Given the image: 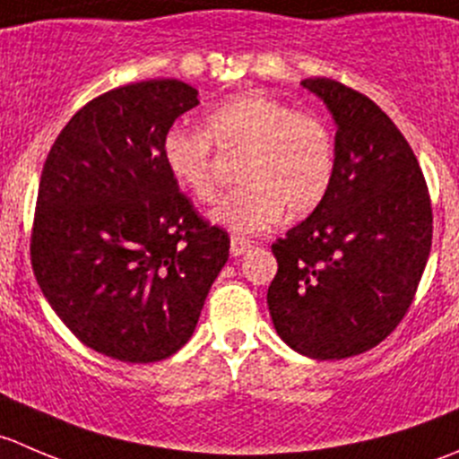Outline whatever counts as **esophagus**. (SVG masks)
<instances>
[{"instance_id":"1","label":"esophagus","mask_w":459,"mask_h":459,"mask_svg":"<svg viewBox=\"0 0 459 459\" xmlns=\"http://www.w3.org/2000/svg\"><path fill=\"white\" fill-rule=\"evenodd\" d=\"M253 248V242H248V239L244 238H238V235H233V239H230V255H244L247 251H251Z\"/></svg>"}]
</instances>
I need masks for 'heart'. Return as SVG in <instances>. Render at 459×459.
Listing matches in <instances>:
<instances>
[{
  "mask_svg": "<svg viewBox=\"0 0 459 459\" xmlns=\"http://www.w3.org/2000/svg\"><path fill=\"white\" fill-rule=\"evenodd\" d=\"M206 131L173 126L161 157L175 182L197 202L217 195L216 143L242 155L238 188L212 208V220L238 235L271 229L281 215L302 220L326 197L335 173V142L322 117L293 110L262 91L229 97L206 115Z\"/></svg>",
  "mask_w": 459,
  "mask_h": 459,
  "instance_id": "obj_1",
  "label": "heart"
}]
</instances>
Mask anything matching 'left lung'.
I'll return each instance as SVG.
<instances>
[{
  "label": "left lung",
  "mask_w": 459,
  "mask_h": 459,
  "mask_svg": "<svg viewBox=\"0 0 459 459\" xmlns=\"http://www.w3.org/2000/svg\"><path fill=\"white\" fill-rule=\"evenodd\" d=\"M302 86L335 117V173L316 211L273 244L266 302L290 349L344 359L386 340L413 304L433 208L413 148L373 100L328 77Z\"/></svg>",
  "instance_id": "left-lung-1"
}]
</instances>
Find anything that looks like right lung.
I'll list each match as a JSON object with an SVG mask.
<instances>
[{"label":"right lung","instance_id":"right-lung-1","mask_svg":"<svg viewBox=\"0 0 459 459\" xmlns=\"http://www.w3.org/2000/svg\"><path fill=\"white\" fill-rule=\"evenodd\" d=\"M179 80L113 88L62 128L41 170L30 264L57 317L88 349L131 364L191 340L230 238L197 212L161 157L195 108Z\"/></svg>","mask_w":459,"mask_h":459}]
</instances>
